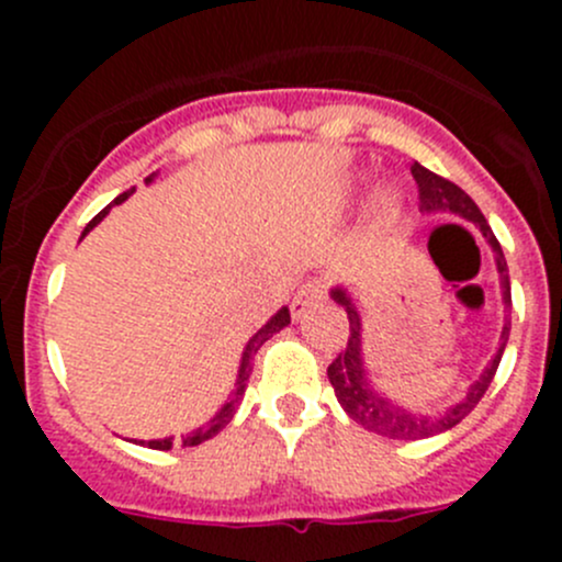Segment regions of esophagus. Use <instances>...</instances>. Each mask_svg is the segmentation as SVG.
Wrapping results in <instances>:
<instances>
[{
  "mask_svg": "<svg viewBox=\"0 0 562 562\" xmlns=\"http://www.w3.org/2000/svg\"><path fill=\"white\" fill-rule=\"evenodd\" d=\"M326 299V285H323L321 280H307L302 288L296 291V296H293L291 302V315L293 321H299V317H304L310 313V310L317 307V304Z\"/></svg>",
  "mask_w": 562,
  "mask_h": 562,
  "instance_id": "esophagus-1",
  "label": "esophagus"
}]
</instances>
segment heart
I'll use <instances>...</instances> for the list:
<instances>
[{
	"mask_svg": "<svg viewBox=\"0 0 562 562\" xmlns=\"http://www.w3.org/2000/svg\"><path fill=\"white\" fill-rule=\"evenodd\" d=\"M402 212H405V195H402V190L389 184L375 195V203H372V223L378 228H389V225H394L402 217Z\"/></svg>",
	"mask_w": 562,
	"mask_h": 562,
	"instance_id": "1",
	"label": "heart"
}]
</instances>
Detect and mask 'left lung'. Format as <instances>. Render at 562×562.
<instances>
[{"instance_id":"8db88e82","label":"left lung","mask_w":562,"mask_h":562,"mask_svg":"<svg viewBox=\"0 0 562 562\" xmlns=\"http://www.w3.org/2000/svg\"><path fill=\"white\" fill-rule=\"evenodd\" d=\"M411 173L418 184L422 212L454 214V217H462L468 220V223H473L475 228L484 234L486 245H490L492 252H495V266H497V274H501L503 304L512 307V282H508V266H506V258H503L501 241L495 239V234H492V228L486 225L484 214H481V209L475 206L473 198H470L462 187H457L454 181L427 171V168L418 166V162H413ZM331 299L345 310V313H348V321H350L348 348H345L342 353L328 364V381H331L334 394H337L342 411L348 413L356 424H361V427L370 429V432H378L391 440H422L457 427V424L462 422L475 405H479L484 391L490 389L492 378H495L497 372V364H501L503 359V350H506L508 328H512V323L503 326L501 348H497L495 359L484 367L479 381L470 383L468 394H464L457 405L446 407L443 413H438V416H429V413H418V411H411V407L400 405L394 396L383 394V391L372 383V375L370 370H367V359H364V328H361V315L359 310H356L353 296H350L348 288L337 285L331 288Z\"/></svg>"}]
</instances>
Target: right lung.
Returning <instances> with one entry per match:
<instances>
[{"mask_svg":"<svg viewBox=\"0 0 562 562\" xmlns=\"http://www.w3.org/2000/svg\"><path fill=\"white\" fill-rule=\"evenodd\" d=\"M155 176H157V173L146 176V184H151V181H155ZM133 192H135V190H127V192H122V195H116V198H113V203H111V206H119V203H124V201H127L130 195H133ZM111 206H105L103 212H100L98 217H94L92 223H89L87 228H83L81 239H83V236L89 234V231L94 228V225H98V223H103V217H105L108 212H111ZM288 323H291V313H288V307H282V310H277V313L271 315L269 321H266L263 326H260L258 331L252 334V337H249V342H247L245 353H241V361H239V375H236L234 391H231L228 402H225V405L220 407V411L214 413V416L209 418L206 424H201V427H198V429H192V432L181 435V446H198V443H203V440L214 438V435H217L220 429L225 427V424H231V418H234V413H236V405H239V400H241V396H245V389H247V381H249V375H252V359H255V353H258V350H260V345H263L266 339L271 337V334L282 331V328H285ZM135 443H138V446H149V449H157V451H168V449H173V438H157V440H135Z\"/></svg>","mask_w":562,"mask_h":562,"instance_id":"right-lung-1","label":"right lung"}]
</instances>
